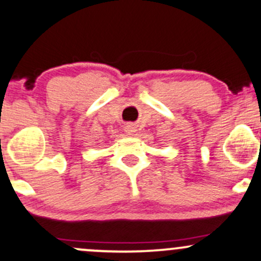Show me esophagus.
Instances as JSON below:
<instances>
[{
    "label": "esophagus",
    "mask_w": 261,
    "mask_h": 261,
    "mask_svg": "<svg viewBox=\"0 0 261 261\" xmlns=\"http://www.w3.org/2000/svg\"><path fill=\"white\" fill-rule=\"evenodd\" d=\"M125 133H126L127 135H133L135 133V126H134V125H131V124L126 125V126H125Z\"/></svg>",
    "instance_id": "34e87169"
}]
</instances>
